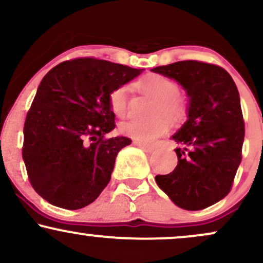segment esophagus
Instances as JSON below:
<instances>
[{
	"instance_id": "34e87169",
	"label": "esophagus",
	"mask_w": 263,
	"mask_h": 263,
	"mask_svg": "<svg viewBox=\"0 0 263 263\" xmlns=\"http://www.w3.org/2000/svg\"><path fill=\"white\" fill-rule=\"evenodd\" d=\"M134 143L136 144V146L141 147L143 151H146V152H153V151L156 149L155 144H147V143H143V142H138V141H135Z\"/></svg>"
}]
</instances>
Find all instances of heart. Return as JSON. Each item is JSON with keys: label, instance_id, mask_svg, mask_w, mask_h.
<instances>
[{"label": "heart", "instance_id": "heart-1", "mask_svg": "<svg viewBox=\"0 0 263 263\" xmlns=\"http://www.w3.org/2000/svg\"><path fill=\"white\" fill-rule=\"evenodd\" d=\"M142 92L156 99L153 116L157 119L149 122L131 121L123 122L120 131L123 135L142 142H151L159 136L167 134L171 128V122H180L186 117L188 105L184 96L179 93L180 89L176 80L162 74H148L136 83ZM111 111L116 116L122 117L128 108V87L119 86L108 96Z\"/></svg>", "mask_w": 263, "mask_h": 263}]
</instances>
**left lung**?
<instances>
[{
	"label": "left lung",
	"instance_id": "1",
	"mask_svg": "<svg viewBox=\"0 0 263 263\" xmlns=\"http://www.w3.org/2000/svg\"><path fill=\"white\" fill-rule=\"evenodd\" d=\"M153 73L174 79L189 98L188 120L172 136L178 164L156 182L177 206L201 210L224 199L241 163L245 123L230 74L218 65L183 60Z\"/></svg>",
	"mask_w": 263,
	"mask_h": 263
}]
</instances>
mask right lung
<instances>
[{
	"mask_svg": "<svg viewBox=\"0 0 263 263\" xmlns=\"http://www.w3.org/2000/svg\"><path fill=\"white\" fill-rule=\"evenodd\" d=\"M143 69L78 58L54 66L27 114L22 157L33 189L48 203L77 210L111 179L115 159L131 140L105 138L115 128L108 96Z\"/></svg>",
	"mask_w": 263,
	"mask_h": 263,
	"instance_id": "right-lung-1",
	"label": "right lung"
}]
</instances>
